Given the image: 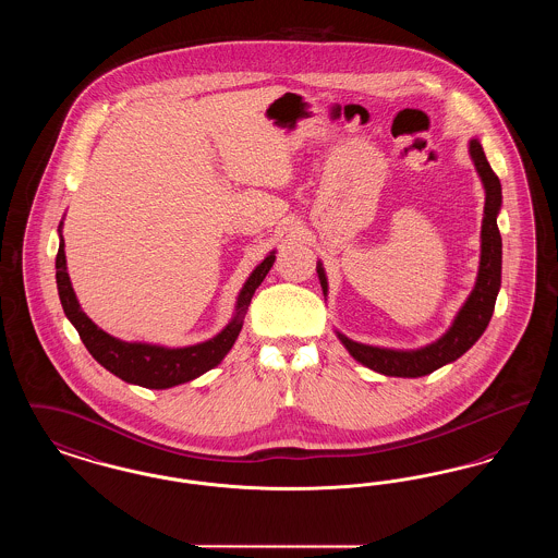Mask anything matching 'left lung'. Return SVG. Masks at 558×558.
Masks as SVG:
<instances>
[{
    "instance_id": "1",
    "label": "left lung",
    "mask_w": 558,
    "mask_h": 558,
    "mask_svg": "<svg viewBox=\"0 0 558 558\" xmlns=\"http://www.w3.org/2000/svg\"><path fill=\"white\" fill-rule=\"evenodd\" d=\"M469 153L485 187V209H483V226H481V262H478L475 289L469 294L462 310L458 312L450 330L435 343L421 349L398 351V349H385V347L364 345L337 332L347 351L371 371L380 372L385 376H403V378H418V376L430 374L458 360L462 353H466L471 347L475 345L492 319L496 296L502 282V239L496 221L502 205V186L498 175L485 159V153L477 137L469 142ZM318 278L322 291L326 294L328 282L319 262Z\"/></svg>"
}]
</instances>
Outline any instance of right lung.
Masks as SVG:
<instances>
[{"instance_id": "right-lung-1", "label": "right lung", "mask_w": 558, "mask_h": 558, "mask_svg": "<svg viewBox=\"0 0 558 558\" xmlns=\"http://www.w3.org/2000/svg\"><path fill=\"white\" fill-rule=\"evenodd\" d=\"M62 228V223H60ZM58 228V232H60ZM276 262L274 251L267 255L259 266L253 269L248 280L244 282L236 301V316L232 322L209 341L198 345L169 347L150 345V343H125L121 339L110 337L102 328H98L92 319L83 314L80 301L71 287V278L66 271L64 257V240L60 236V246L56 255V284L62 310L71 324L77 328L83 345L92 353V357L102 364L108 372L119 376L125 383L140 385L146 389H169L175 385L187 383L201 374L215 368L239 339L242 319L251 305V299L257 287L264 282L267 271Z\"/></svg>"}]
</instances>
